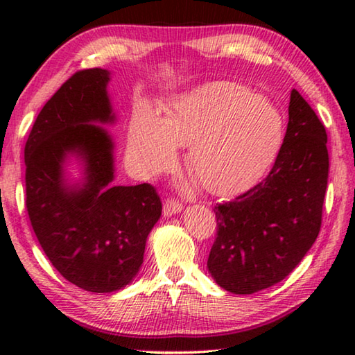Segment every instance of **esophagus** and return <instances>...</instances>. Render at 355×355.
I'll return each instance as SVG.
<instances>
[{
    "label": "esophagus",
    "instance_id": "esophagus-1",
    "mask_svg": "<svg viewBox=\"0 0 355 355\" xmlns=\"http://www.w3.org/2000/svg\"><path fill=\"white\" fill-rule=\"evenodd\" d=\"M182 208H183L182 203L177 202V200H172V199H169V200H167V202L164 203V209H163V213H164L166 218H169V216H172V214H177V213L182 211Z\"/></svg>",
    "mask_w": 355,
    "mask_h": 355
}]
</instances>
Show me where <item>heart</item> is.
<instances>
[{
	"mask_svg": "<svg viewBox=\"0 0 355 355\" xmlns=\"http://www.w3.org/2000/svg\"><path fill=\"white\" fill-rule=\"evenodd\" d=\"M285 119L277 105L233 81H213L178 95L164 117L150 105L130 120L128 158L142 177L175 159L189 146L186 166L203 189L228 196L257 183L279 156Z\"/></svg>",
	"mask_w": 355,
	"mask_h": 355,
	"instance_id": "1",
	"label": "heart"
}]
</instances>
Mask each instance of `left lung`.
Listing matches in <instances>:
<instances>
[{
    "instance_id": "left-lung-1",
    "label": "left lung",
    "mask_w": 355,
    "mask_h": 355,
    "mask_svg": "<svg viewBox=\"0 0 355 355\" xmlns=\"http://www.w3.org/2000/svg\"><path fill=\"white\" fill-rule=\"evenodd\" d=\"M329 177L326 128L296 89L271 172L214 207L218 233L208 271L220 288L252 294L284 280L316 241Z\"/></svg>"
}]
</instances>
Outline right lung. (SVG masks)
<instances>
[{"mask_svg": "<svg viewBox=\"0 0 355 355\" xmlns=\"http://www.w3.org/2000/svg\"><path fill=\"white\" fill-rule=\"evenodd\" d=\"M105 69L76 71L42 107L25 146L26 208L48 260L92 293L122 290L139 272L148 233L161 216L148 183L114 186L116 122ZM70 157L82 178L70 182Z\"/></svg>", "mask_w": 355, "mask_h": 355, "instance_id": "add662e5", "label": "right lung"}]
</instances>
